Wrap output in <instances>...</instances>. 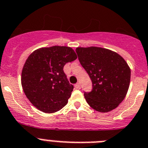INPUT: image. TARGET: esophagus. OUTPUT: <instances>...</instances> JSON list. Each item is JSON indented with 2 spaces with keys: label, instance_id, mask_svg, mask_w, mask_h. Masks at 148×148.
Instances as JSON below:
<instances>
[{
  "label": "esophagus",
  "instance_id": "obj_1",
  "mask_svg": "<svg viewBox=\"0 0 148 148\" xmlns=\"http://www.w3.org/2000/svg\"><path fill=\"white\" fill-rule=\"evenodd\" d=\"M74 87H75L76 89H79L80 88V84L78 82V83L75 84V86H74Z\"/></svg>",
  "mask_w": 148,
  "mask_h": 148
}]
</instances>
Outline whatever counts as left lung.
<instances>
[{
  "mask_svg": "<svg viewBox=\"0 0 148 148\" xmlns=\"http://www.w3.org/2000/svg\"><path fill=\"white\" fill-rule=\"evenodd\" d=\"M78 59L92 81L93 88L84 97L101 113L118 107L125 99L130 81V69L122 56L104 48L77 47Z\"/></svg>",
  "mask_w": 148,
  "mask_h": 148,
  "instance_id": "1",
  "label": "left lung"
}]
</instances>
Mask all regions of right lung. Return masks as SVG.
Returning <instances> with one entry per match:
<instances>
[{
    "mask_svg": "<svg viewBox=\"0 0 148 148\" xmlns=\"http://www.w3.org/2000/svg\"><path fill=\"white\" fill-rule=\"evenodd\" d=\"M77 58L71 47L54 46L33 51L21 74V85L33 106L44 113L57 112L66 106L74 86L63 71L67 62Z\"/></svg>",
    "mask_w": 148,
    "mask_h": 148,
    "instance_id": "obj_1",
    "label": "right lung"
}]
</instances>
